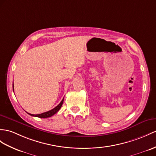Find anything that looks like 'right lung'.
Segmentation results:
<instances>
[{
	"label": "right lung",
	"instance_id": "right-lung-1",
	"mask_svg": "<svg viewBox=\"0 0 156 156\" xmlns=\"http://www.w3.org/2000/svg\"><path fill=\"white\" fill-rule=\"evenodd\" d=\"M13 91H14V84H13ZM63 100L61 101L60 103L58 106H57V107H55L54 108H53V109L50 110V111H49L48 112H45L41 113V114H39V115H32V114H30L28 112H27V113L28 114V115H31L32 116H36V117L41 118V119H46V118L50 117V116H53L54 115H55L56 112H58L59 111V110L61 108V107H62V106L63 105Z\"/></svg>",
	"mask_w": 156,
	"mask_h": 156
}]
</instances>
